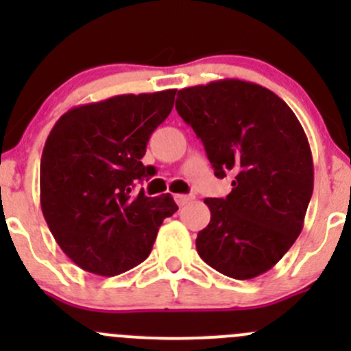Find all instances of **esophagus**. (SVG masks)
Returning <instances> with one entry per match:
<instances>
[{
	"label": "esophagus",
	"instance_id": "1",
	"mask_svg": "<svg viewBox=\"0 0 351 351\" xmlns=\"http://www.w3.org/2000/svg\"><path fill=\"white\" fill-rule=\"evenodd\" d=\"M175 200H176V204H178L180 207H182V205H186L190 200H193V195H185V193H176Z\"/></svg>",
	"mask_w": 351,
	"mask_h": 351
}]
</instances>
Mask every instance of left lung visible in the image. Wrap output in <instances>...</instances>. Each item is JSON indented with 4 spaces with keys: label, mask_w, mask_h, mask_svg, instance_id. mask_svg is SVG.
<instances>
[{
    "label": "left lung",
    "mask_w": 351,
    "mask_h": 351,
    "mask_svg": "<svg viewBox=\"0 0 351 351\" xmlns=\"http://www.w3.org/2000/svg\"><path fill=\"white\" fill-rule=\"evenodd\" d=\"M176 110L204 143L226 198H205L210 222L197 236L202 260L236 280L274 268L304 228L314 189L309 141L295 113L268 88L219 80L178 91Z\"/></svg>",
    "instance_id": "8db88e82"
}]
</instances>
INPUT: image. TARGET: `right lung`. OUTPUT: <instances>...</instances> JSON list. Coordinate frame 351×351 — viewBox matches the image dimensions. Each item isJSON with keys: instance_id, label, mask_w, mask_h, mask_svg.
<instances>
[{"instance_id": "right-lung-1", "label": "right lung", "mask_w": 351, "mask_h": 351, "mask_svg": "<svg viewBox=\"0 0 351 351\" xmlns=\"http://www.w3.org/2000/svg\"><path fill=\"white\" fill-rule=\"evenodd\" d=\"M175 95H117L67 110L52 127L40 159L42 214L84 271L115 277L143 263L159 226L178 210L169 193L132 192L134 183L154 175L141 159Z\"/></svg>"}]
</instances>
